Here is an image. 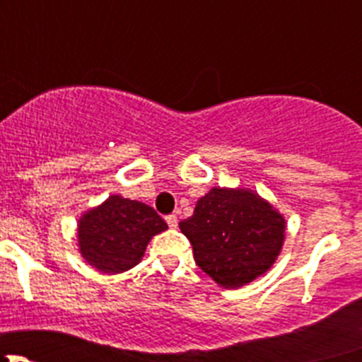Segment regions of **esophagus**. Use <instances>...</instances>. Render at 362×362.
Wrapping results in <instances>:
<instances>
[{"instance_id": "1", "label": "esophagus", "mask_w": 362, "mask_h": 362, "mask_svg": "<svg viewBox=\"0 0 362 362\" xmlns=\"http://www.w3.org/2000/svg\"><path fill=\"white\" fill-rule=\"evenodd\" d=\"M166 222H168V226H170L171 229H175L178 226V218H177V215H168L166 217Z\"/></svg>"}]
</instances>
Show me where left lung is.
<instances>
[{"label": "left lung", "mask_w": 362, "mask_h": 362, "mask_svg": "<svg viewBox=\"0 0 362 362\" xmlns=\"http://www.w3.org/2000/svg\"><path fill=\"white\" fill-rule=\"evenodd\" d=\"M178 226L191 242L196 264L218 286L236 289L272 268L286 221L252 191L214 187Z\"/></svg>", "instance_id": "1"}]
</instances>
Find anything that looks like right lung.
<instances>
[{
  "mask_svg": "<svg viewBox=\"0 0 362 362\" xmlns=\"http://www.w3.org/2000/svg\"><path fill=\"white\" fill-rule=\"evenodd\" d=\"M168 224L148 204L110 196L78 222L83 259L103 273H122L136 266L154 235Z\"/></svg>",
  "mask_w": 362,
  "mask_h": 362,
  "instance_id": "add662e5",
  "label": "right lung"
}]
</instances>
